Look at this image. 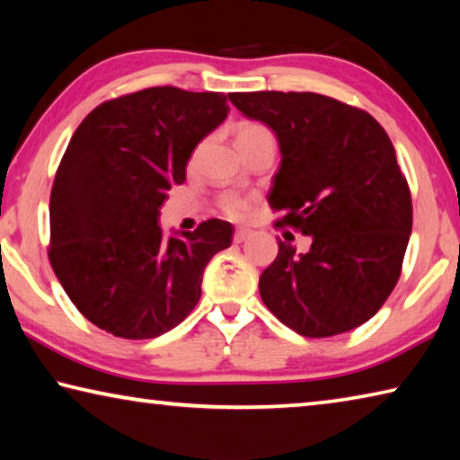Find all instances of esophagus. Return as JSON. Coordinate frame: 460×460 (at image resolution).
<instances>
[{"mask_svg":"<svg viewBox=\"0 0 460 460\" xmlns=\"http://www.w3.org/2000/svg\"><path fill=\"white\" fill-rule=\"evenodd\" d=\"M249 237V229H243V227H239V229H235V233H233V241H235V243H241V241H245Z\"/></svg>","mask_w":460,"mask_h":460,"instance_id":"esophagus-1","label":"esophagus"}]
</instances>
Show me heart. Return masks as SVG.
<instances>
[{
    "label": "heart",
    "instance_id": "heart-1",
    "mask_svg": "<svg viewBox=\"0 0 460 460\" xmlns=\"http://www.w3.org/2000/svg\"><path fill=\"white\" fill-rule=\"evenodd\" d=\"M260 137H274V136H271V131L266 126H261V123H255V121H245L237 128V144L253 142V139H260ZM219 207L223 215H227L229 219H241V217L247 213L249 202L245 199L237 197V194H225V197L219 200Z\"/></svg>",
    "mask_w": 460,
    "mask_h": 460
}]
</instances>
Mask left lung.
Masks as SVG:
<instances>
[{"label": "left lung", "mask_w": 460, "mask_h": 460, "mask_svg": "<svg viewBox=\"0 0 460 460\" xmlns=\"http://www.w3.org/2000/svg\"><path fill=\"white\" fill-rule=\"evenodd\" d=\"M276 131L282 164L268 194L276 227L305 233L306 253L279 241L260 276L263 305L302 337L357 329L398 284L411 233V194L392 139L359 107L318 93H231Z\"/></svg>", "instance_id": "left-lung-1"}]
</instances>
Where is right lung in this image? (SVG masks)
<instances>
[{
    "instance_id": "right-lung-1",
    "label": "right lung",
    "mask_w": 460,
    "mask_h": 460,
    "mask_svg": "<svg viewBox=\"0 0 460 460\" xmlns=\"http://www.w3.org/2000/svg\"><path fill=\"white\" fill-rule=\"evenodd\" d=\"M227 111L223 93L150 87L93 109L68 142L50 192L49 260L76 310L113 337L181 324L207 263L231 245L221 219L170 239L158 225L192 150Z\"/></svg>"
}]
</instances>
